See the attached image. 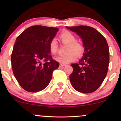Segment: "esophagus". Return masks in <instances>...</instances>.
Segmentation results:
<instances>
[{"mask_svg":"<svg viewBox=\"0 0 121 121\" xmlns=\"http://www.w3.org/2000/svg\"><path fill=\"white\" fill-rule=\"evenodd\" d=\"M66 67V65L65 64H59V67L60 68H64Z\"/></svg>","mask_w":121,"mask_h":121,"instance_id":"obj_1","label":"esophagus"}]
</instances>
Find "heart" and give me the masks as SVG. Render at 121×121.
<instances>
[{
  "label": "heart",
  "instance_id": "obj_1",
  "mask_svg": "<svg viewBox=\"0 0 121 121\" xmlns=\"http://www.w3.org/2000/svg\"><path fill=\"white\" fill-rule=\"evenodd\" d=\"M59 38L62 43L67 44V53L56 57L55 60L62 64H67L75 60L76 56L80 57L84 52V46L77 40L76 36L69 31H64L59 35ZM49 49L51 53L56 54L58 52V45L57 40L52 39L49 42ZM76 55H75V54Z\"/></svg>",
  "mask_w": 121,
  "mask_h": 121
}]
</instances>
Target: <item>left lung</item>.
<instances>
[{
    "label": "left lung",
    "instance_id": "1",
    "mask_svg": "<svg viewBox=\"0 0 121 121\" xmlns=\"http://www.w3.org/2000/svg\"><path fill=\"white\" fill-rule=\"evenodd\" d=\"M66 28L80 36L85 48L78 63L71 64L73 68L69 76L71 84L79 92H94L101 85L108 71L109 48L107 41L98 31L90 26Z\"/></svg>",
    "mask_w": 121,
    "mask_h": 121
}]
</instances>
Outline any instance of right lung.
<instances>
[{
	"label": "right lung",
	"instance_id": "right-lung-1",
	"mask_svg": "<svg viewBox=\"0 0 121 121\" xmlns=\"http://www.w3.org/2000/svg\"><path fill=\"white\" fill-rule=\"evenodd\" d=\"M58 30L56 27L32 26L16 38L11 65L15 77L25 90L40 91L50 82L53 72L59 64L53 59L48 45Z\"/></svg>",
	"mask_w": 121,
	"mask_h": 121
}]
</instances>
